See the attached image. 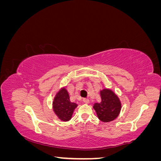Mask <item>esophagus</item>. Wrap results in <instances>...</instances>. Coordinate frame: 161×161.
Masks as SVG:
<instances>
[{"label": "esophagus", "mask_w": 161, "mask_h": 161, "mask_svg": "<svg viewBox=\"0 0 161 161\" xmlns=\"http://www.w3.org/2000/svg\"><path fill=\"white\" fill-rule=\"evenodd\" d=\"M83 102L85 103H89V99L88 98H85V99H83Z\"/></svg>", "instance_id": "34e87169"}]
</instances>
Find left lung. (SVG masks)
Masks as SVG:
<instances>
[{
  "label": "left lung",
  "mask_w": 161,
  "mask_h": 161,
  "mask_svg": "<svg viewBox=\"0 0 161 161\" xmlns=\"http://www.w3.org/2000/svg\"><path fill=\"white\" fill-rule=\"evenodd\" d=\"M101 102L93 106L99 119L103 122L113 121L118 117L121 103L119 99L113 92L108 89L101 91Z\"/></svg>",
  "instance_id": "obj_1"
}]
</instances>
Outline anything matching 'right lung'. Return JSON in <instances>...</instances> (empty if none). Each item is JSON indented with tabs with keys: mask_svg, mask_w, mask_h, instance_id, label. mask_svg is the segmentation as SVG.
<instances>
[{
	"mask_svg": "<svg viewBox=\"0 0 161 161\" xmlns=\"http://www.w3.org/2000/svg\"><path fill=\"white\" fill-rule=\"evenodd\" d=\"M76 106V103L70 102L69 93L65 89H62L58 92L53 103L55 114L60 119L64 121L70 119Z\"/></svg>",
	"mask_w": 161,
	"mask_h": 161,
	"instance_id": "right-lung-1",
	"label": "right lung"
}]
</instances>
